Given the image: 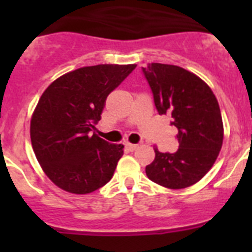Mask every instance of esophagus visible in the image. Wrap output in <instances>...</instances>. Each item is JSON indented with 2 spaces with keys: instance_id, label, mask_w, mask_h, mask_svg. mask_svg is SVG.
Instances as JSON below:
<instances>
[{
  "instance_id": "34e87169",
  "label": "esophagus",
  "mask_w": 252,
  "mask_h": 252,
  "mask_svg": "<svg viewBox=\"0 0 252 252\" xmlns=\"http://www.w3.org/2000/svg\"><path fill=\"white\" fill-rule=\"evenodd\" d=\"M125 146H126V149H127V150H130V151H133V150H136V149H137L136 144H131V142H126V144H125Z\"/></svg>"
}]
</instances>
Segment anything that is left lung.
Listing matches in <instances>:
<instances>
[{
	"label": "left lung",
	"instance_id": "left-lung-1",
	"mask_svg": "<svg viewBox=\"0 0 252 252\" xmlns=\"http://www.w3.org/2000/svg\"><path fill=\"white\" fill-rule=\"evenodd\" d=\"M159 115H171L179 149L160 153L145 168L154 183L170 189L193 186L209 171L223 144V122L218 101L208 84L178 65L151 63L142 68Z\"/></svg>",
	"mask_w": 252,
	"mask_h": 252
}]
</instances>
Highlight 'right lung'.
Listing matches in <instances>:
<instances>
[{
	"instance_id": "1",
	"label": "right lung",
	"mask_w": 252,
	"mask_h": 252,
	"mask_svg": "<svg viewBox=\"0 0 252 252\" xmlns=\"http://www.w3.org/2000/svg\"><path fill=\"white\" fill-rule=\"evenodd\" d=\"M136 64H99L65 73L44 91L30 121L31 145L46 177L60 189L88 194L108 183L124 155L90 131L107 95Z\"/></svg>"
}]
</instances>
